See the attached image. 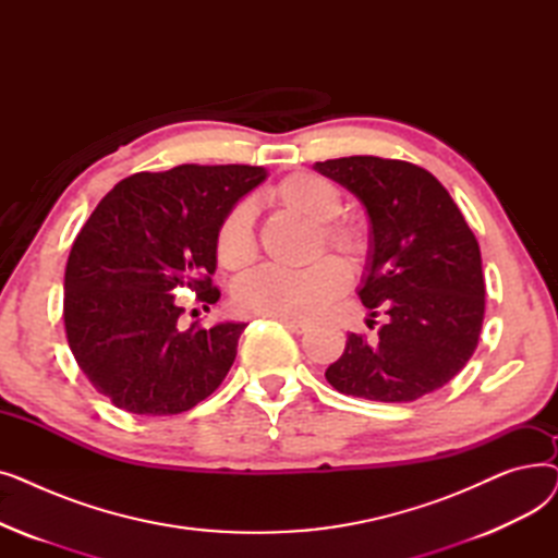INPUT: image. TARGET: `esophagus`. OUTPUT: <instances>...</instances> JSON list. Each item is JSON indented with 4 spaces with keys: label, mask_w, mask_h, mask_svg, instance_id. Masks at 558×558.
Instances as JSON below:
<instances>
[{
    "label": "esophagus",
    "mask_w": 558,
    "mask_h": 558,
    "mask_svg": "<svg viewBox=\"0 0 558 558\" xmlns=\"http://www.w3.org/2000/svg\"><path fill=\"white\" fill-rule=\"evenodd\" d=\"M278 320H280V324H282L284 328L294 330V332H307V330H310L307 320H301V318H278Z\"/></svg>",
    "instance_id": "esophagus-1"
}]
</instances>
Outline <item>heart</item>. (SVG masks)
I'll return each instance as SVG.
<instances>
[{"label":"heart","mask_w":558,"mask_h":558,"mask_svg":"<svg viewBox=\"0 0 558 558\" xmlns=\"http://www.w3.org/2000/svg\"><path fill=\"white\" fill-rule=\"evenodd\" d=\"M278 208L316 223L314 255L330 248L350 267L360 269L368 259L366 232L343 219H335L343 198L339 187L314 171H294L269 192ZM255 210L248 201H238L223 213L215 230V255L230 274H242L257 259ZM350 282L348 269L337 257H320L307 269H262L234 287L232 301L240 312L276 318H314L332 305Z\"/></svg>","instance_id":"heart-1"}]
</instances>
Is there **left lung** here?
<instances>
[{"label":"left lung","instance_id":"8db88e82","mask_svg":"<svg viewBox=\"0 0 558 558\" xmlns=\"http://www.w3.org/2000/svg\"><path fill=\"white\" fill-rule=\"evenodd\" d=\"M314 169L353 192L371 219L360 299L383 312L377 341L348 335L326 379L345 396L412 402L448 385L473 357L484 324L480 244L457 203L412 162L350 156Z\"/></svg>","mask_w":558,"mask_h":558}]
</instances>
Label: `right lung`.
I'll return each instance as SVG.
<instances>
[{
    "label": "right lung",
    "instance_id": "1",
    "mask_svg": "<svg viewBox=\"0 0 558 558\" xmlns=\"http://www.w3.org/2000/svg\"><path fill=\"white\" fill-rule=\"evenodd\" d=\"M267 179L248 165H179L117 183L85 221L65 269L68 343L90 385L140 416L183 414L228 375L246 324L181 326L179 291L215 305V230Z\"/></svg>",
    "mask_w": 558,
    "mask_h": 558
}]
</instances>
